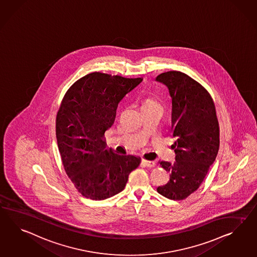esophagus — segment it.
Wrapping results in <instances>:
<instances>
[{"label":"esophagus","mask_w":257,"mask_h":257,"mask_svg":"<svg viewBox=\"0 0 257 257\" xmlns=\"http://www.w3.org/2000/svg\"><path fill=\"white\" fill-rule=\"evenodd\" d=\"M142 163L145 167H147V168H153V167H155V165L156 163L154 162V161H150V160H145V159H143L142 160Z\"/></svg>","instance_id":"1"}]
</instances>
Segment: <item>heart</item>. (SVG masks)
<instances>
[{
  "instance_id": "b5f03b06",
  "label": "heart",
  "mask_w": 257,
  "mask_h": 257,
  "mask_svg": "<svg viewBox=\"0 0 257 257\" xmlns=\"http://www.w3.org/2000/svg\"><path fill=\"white\" fill-rule=\"evenodd\" d=\"M142 106H143V110L145 109H150V108H155V107H160L159 102L157 99H155L152 96H145L142 99Z\"/></svg>"
}]
</instances>
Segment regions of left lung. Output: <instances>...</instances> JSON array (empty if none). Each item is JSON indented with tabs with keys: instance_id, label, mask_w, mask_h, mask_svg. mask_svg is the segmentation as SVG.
Returning a JSON list of instances; mask_svg holds the SVG:
<instances>
[{
	"instance_id": "left-lung-1",
	"label": "left lung",
	"mask_w": 257,
	"mask_h": 257,
	"mask_svg": "<svg viewBox=\"0 0 257 257\" xmlns=\"http://www.w3.org/2000/svg\"><path fill=\"white\" fill-rule=\"evenodd\" d=\"M156 81L164 84L171 95V145L175 162L159 161L170 172V181L157 188L173 200H183L198 189L214 162L219 150V124L211 95L187 74L171 71Z\"/></svg>"
}]
</instances>
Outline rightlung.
Returning <instances> with one entry per match:
<instances>
[{"label":"right lung","instance_id":"1","mask_svg":"<svg viewBox=\"0 0 257 257\" xmlns=\"http://www.w3.org/2000/svg\"><path fill=\"white\" fill-rule=\"evenodd\" d=\"M143 81L95 73L67 91L56 118V135L67 175L85 198L102 200L125 188L141 159L107 148L104 133L112 126L120 100Z\"/></svg>","mask_w":257,"mask_h":257}]
</instances>
